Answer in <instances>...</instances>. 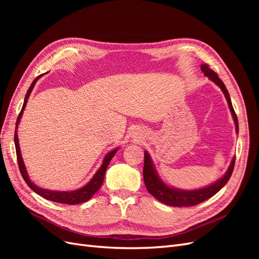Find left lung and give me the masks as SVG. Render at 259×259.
<instances>
[{
  "instance_id": "8db88e82",
  "label": "left lung",
  "mask_w": 259,
  "mask_h": 259,
  "mask_svg": "<svg viewBox=\"0 0 259 259\" xmlns=\"http://www.w3.org/2000/svg\"><path fill=\"white\" fill-rule=\"evenodd\" d=\"M201 70L205 76H207L211 82H214L218 88H221V90L223 91L224 95L227 99V103H228L232 119L234 121V124H236V133L239 134L238 117L236 112H234L229 93L227 91L225 84L221 79H219L218 75L213 71V70H210L208 68L207 65H202ZM234 162H236V156H233L232 158L230 165L228 169H227L225 175L219 178L218 180H216L215 183L210 184L206 187L199 188V189L185 190V189H178L176 187L168 186L167 184L164 183L161 179V177L159 176L158 171L155 169V166L150 154H149L148 151H145L144 182L149 193L153 195V197L158 201L164 203V204L169 205V206H176V207L193 206V205L200 204L201 202L209 199L210 197H213V195H215L227 183H228V180L230 179L233 171Z\"/></svg>"
}]
</instances>
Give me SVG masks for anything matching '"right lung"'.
I'll return each instance as SVG.
<instances>
[{"label":"right lung","instance_id":"obj_1","mask_svg":"<svg viewBox=\"0 0 259 259\" xmlns=\"http://www.w3.org/2000/svg\"><path fill=\"white\" fill-rule=\"evenodd\" d=\"M43 74L38 75L37 77H35L34 81L32 82V84L30 85V88L26 94V97H25V101H23V105L21 108V111L17 117V122H16V128H15V147H16V154H17V160H18V165H19V169H20V173L22 178L25 179L26 184L32 189L36 194L41 195L44 199L46 200H50L53 202H57V203H64V204H69V205H73V204H79V203H83L89 201L94 194H95L98 190L99 188L101 187L104 183V178H105V174H106V169L109 165V163L112 160V158L114 156V154L116 153V151L119 150V147L113 149L110 152H108L105 158L103 160V164H101V166L97 169V171L92 177V179L90 182L84 185L83 187L79 188V189L76 190H70V191H56V190H49V189H44V188H41L36 186L32 180L30 179L29 174L27 171L26 165L25 163H23L22 160V156H21V151H20V147H19V140H18V134H17V131H18V125L20 123L21 120V116L23 114V110H25L26 105L28 103V99L30 97V94L32 92L33 88L35 83L37 82V80L40 79Z\"/></svg>","mask_w":259,"mask_h":259}]
</instances>
